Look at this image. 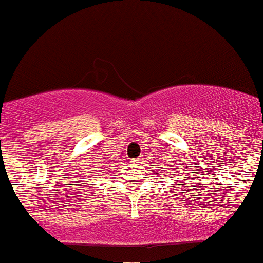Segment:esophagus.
I'll use <instances>...</instances> for the list:
<instances>
[{
  "mask_svg": "<svg viewBox=\"0 0 263 263\" xmlns=\"http://www.w3.org/2000/svg\"><path fill=\"white\" fill-rule=\"evenodd\" d=\"M134 163H136V164H140V163H142V160H140V159H135V160H134Z\"/></svg>",
  "mask_w": 263,
  "mask_h": 263,
  "instance_id": "esophagus-1",
  "label": "esophagus"
}]
</instances>
